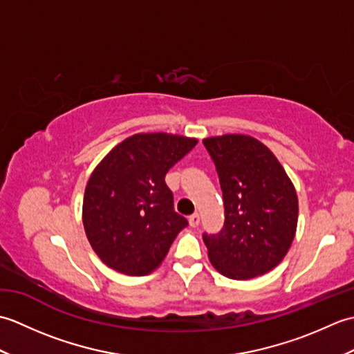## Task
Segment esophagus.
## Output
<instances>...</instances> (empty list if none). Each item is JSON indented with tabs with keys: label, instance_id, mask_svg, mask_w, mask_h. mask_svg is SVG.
<instances>
[{
	"label": "esophagus",
	"instance_id": "34e87169",
	"mask_svg": "<svg viewBox=\"0 0 354 354\" xmlns=\"http://www.w3.org/2000/svg\"><path fill=\"white\" fill-rule=\"evenodd\" d=\"M189 222H190V227L196 228L198 225H199V222H201V217H199V214H198V213H193V214L189 217Z\"/></svg>",
	"mask_w": 354,
	"mask_h": 354
}]
</instances>
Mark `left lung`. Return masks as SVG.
<instances>
[{"label": "left lung", "mask_w": 354, "mask_h": 354, "mask_svg": "<svg viewBox=\"0 0 354 354\" xmlns=\"http://www.w3.org/2000/svg\"><path fill=\"white\" fill-rule=\"evenodd\" d=\"M219 176L225 222L202 239L212 265L232 280H248L274 269L295 237L298 198L270 150L246 135L202 141Z\"/></svg>", "instance_id": "8db88e82"}]
</instances>
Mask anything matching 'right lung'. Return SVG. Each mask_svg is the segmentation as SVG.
I'll list each match as a JSON object with an SVG mask.
<instances>
[{
  "mask_svg": "<svg viewBox=\"0 0 354 354\" xmlns=\"http://www.w3.org/2000/svg\"><path fill=\"white\" fill-rule=\"evenodd\" d=\"M169 133H138L120 142L86 184L84 227L104 265L146 275L161 265L189 222L173 208L165 173L196 146Z\"/></svg>",
  "mask_w": 354,
  "mask_h": 354,
  "instance_id": "1",
  "label": "right lung"
}]
</instances>
